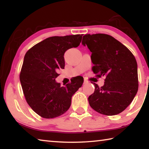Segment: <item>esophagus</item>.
<instances>
[{
  "mask_svg": "<svg viewBox=\"0 0 149 149\" xmlns=\"http://www.w3.org/2000/svg\"><path fill=\"white\" fill-rule=\"evenodd\" d=\"M88 83H89V81H88V80H87L86 79H84V84H88Z\"/></svg>",
  "mask_w": 149,
  "mask_h": 149,
  "instance_id": "obj_1",
  "label": "esophagus"
}]
</instances>
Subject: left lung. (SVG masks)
Wrapping results in <instances>:
<instances>
[{"mask_svg": "<svg viewBox=\"0 0 149 149\" xmlns=\"http://www.w3.org/2000/svg\"><path fill=\"white\" fill-rule=\"evenodd\" d=\"M82 45L92 52L93 72L104 84L95 85L88 98L89 105L100 114L114 116L123 112L134 99L138 91L137 64L132 52L120 41L107 34H87Z\"/></svg>", "mask_w": 149, "mask_h": 149, "instance_id": "left-lung-1", "label": "left lung"}]
</instances>
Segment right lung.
<instances>
[{
  "label": "right lung",
  "instance_id": "1",
  "mask_svg": "<svg viewBox=\"0 0 149 149\" xmlns=\"http://www.w3.org/2000/svg\"><path fill=\"white\" fill-rule=\"evenodd\" d=\"M83 35L54 36L34 45L26 52L19 75L27 104L42 118L50 119L64 114L71 106L72 97L82 86L79 76L61 86L55 79L64 69L65 52L77 47Z\"/></svg>",
  "mask_w": 149,
  "mask_h": 149
}]
</instances>
